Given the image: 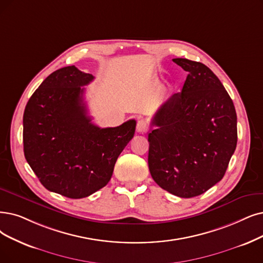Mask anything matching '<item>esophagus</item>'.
Listing matches in <instances>:
<instances>
[{"label":"esophagus","mask_w":263,"mask_h":263,"mask_svg":"<svg viewBox=\"0 0 263 263\" xmlns=\"http://www.w3.org/2000/svg\"><path fill=\"white\" fill-rule=\"evenodd\" d=\"M146 130H148V123H146V121L144 120H139L137 122V132L143 134Z\"/></svg>","instance_id":"34e87169"}]
</instances>
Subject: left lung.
<instances>
[{
  "mask_svg": "<svg viewBox=\"0 0 263 263\" xmlns=\"http://www.w3.org/2000/svg\"><path fill=\"white\" fill-rule=\"evenodd\" d=\"M187 72L182 90L152 119L149 170L162 189L179 197L201 195L222 179L237 143L232 99L215 73L201 62L173 59Z\"/></svg>",
  "mask_w": 263,
  "mask_h": 263,
  "instance_id": "1",
  "label": "left lung"
}]
</instances>
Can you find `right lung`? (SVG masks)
<instances>
[{"mask_svg":"<svg viewBox=\"0 0 263 263\" xmlns=\"http://www.w3.org/2000/svg\"><path fill=\"white\" fill-rule=\"evenodd\" d=\"M92 80L74 66L52 72L30 97L24 113L28 164L47 190L69 198L89 196L110 181L136 128L135 120L107 128L91 123L83 86Z\"/></svg>","mask_w":263,"mask_h":263,"instance_id":"1","label":"right lung"}]
</instances>
